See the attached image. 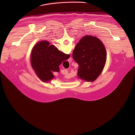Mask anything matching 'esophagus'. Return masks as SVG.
<instances>
[{"instance_id":"esophagus-1","label":"esophagus","mask_w":135,"mask_h":135,"mask_svg":"<svg viewBox=\"0 0 135 135\" xmlns=\"http://www.w3.org/2000/svg\"><path fill=\"white\" fill-rule=\"evenodd\" d=\"M68 62H71V59H69ZM55 73H56V72H55Z\"/></svg>"}]
</instances>
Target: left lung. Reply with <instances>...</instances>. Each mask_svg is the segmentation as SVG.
I'll list each match as a JSON object with an SVG mask.
<instances>
[{
    "instance_id": "1",
    "label": "left lung",
    "mask_w": 135,
    "mask_h": 135,
    "mask_svg": "<svg viewBox=\"0 0 135 135\" xmlns=\"http://www.w3.org/2000/svg\"><path fill=\"white\" fill-rule=\"evenodd\" d=\"M73 57L79 65V78L87 82H92L98 78L104 68L106 51L98 38L85 36L75 47Z\"/></svg>"
}]
</instances>
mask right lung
<instances>
[{
  "instance_id": "add662e5",
  "label": "right lung",
  "mask_w": 135,
  "mask_h": 135,
  "mask_svg": "<svg viewBox=\"0 0 135 135\" xmlns=\"http://www.w3.org/2000/svg\"><path fill=\"white\" fill-rule=\"evenodd\" d=\"M70 56L59 51L47 41L37 43L31 54V64L36 75L42 81L49 82L54 78L52 71H59V66Z\"/></svg>"
}]
</instances>
